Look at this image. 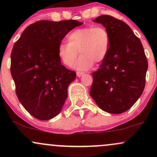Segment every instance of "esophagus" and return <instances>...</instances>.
<instances>
[{
	"label": "esophagus",
	"mask_w": 157,
	"mask_h": 157,
	"mask_svg": "<svg viewBox=\"0 0 157 157\" xmlns=\"http://www.w3.org/2000/svg\"><path fill=\"white\" fill-rule=\"evenodd\" d=\"M83 72H80V71H77V77H81L82 75H83Z\"/></svg>",
	"instance_id": "esophagus-1"
}]
</instances>
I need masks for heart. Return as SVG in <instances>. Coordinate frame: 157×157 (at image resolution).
I'll use <instances>...</instances> for the list:
<instances>
[{
  "label": "heart",
  "mask_w": 157,
  "mask_h": 157,
  "mask_svg": "<svg viewBox=\"0 0 157 157\" xmlns=\"http://www.w3.org/2000/svg\"><path fill=\"white\" fill-rule=\"evenodd\" d=\"M68 43H60L57 48L59 57L65 66L71 67L75 63L79 52L81 56L77 62V69L85 71L100 63L107 57L111 47V35L102 26L77 29L68 36Z\"/></svg>",
  "instance_id": "b5f03b06"
}]
</instances>
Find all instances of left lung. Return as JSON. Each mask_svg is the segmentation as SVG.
I'll use <instances>...</instances> for the list:
<instances>
[{
    "label": "left lung",
    "mask_w": 157,
    "mask_h": 157,
    "mask_svg": "<svg viewBox=\"0 0 157 157\" xmlns=\"http://www.w3.org/2000/svg\"><path fill=\"white\" fill-rule=\"evenodd\" d=\"M111 35L105 60L92 73L90 95L100 109L121 113L131 109L145 89L147 60L140 40L125 22L111 15L94 20Z\"/></svg>",
    "instance_id": "1"
}]
</instances>
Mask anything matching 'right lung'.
Listing matches in <instances>:
<instances>
[{
	"label": "right lung",
	"instance_id": "right-lung-1",
	"mask_svg": "<svg viewBox=\"0 0 157 157\" xmlns=\"http://www.w3.org/2000/svg\"><path fill=\"white\" fill-rule=\"evenodd\" d=\"M82 24L76 20L38 21L27 26L14 44L10 71L16 94L36 119L50 120L62 110L76 72L61 64L57 48L68 32Z\"/></svg>",
	"mask_w": 157,
	"mask_h": 157
}]
</instances>
